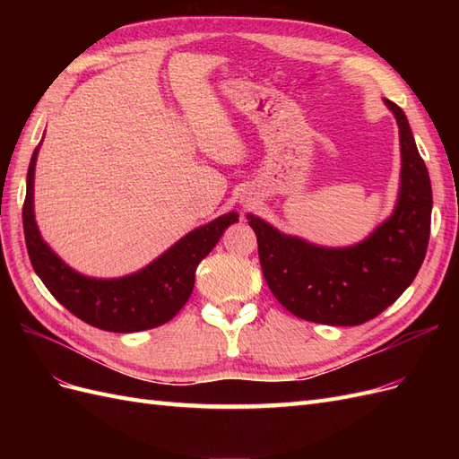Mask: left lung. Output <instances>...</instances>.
<instances>
[{"instance_id":"1","label":"left lung","mask_w":459,"mask_h":459,"mask_svg":"<svg viewBox=\"0 0 459 459\" xmlns=\"http://www.w3.org/2000/svg\"><path fill=\"white\" fill-rule=\"evenodd\" d=\"M385 103L400 128V197L393 216L364 243L349 248L314 247L248 216L264 280L290 314L307 322L366 324L404 293L425 260L433 208L429 172L404 110L388 100Z\"/></svg>"}]
</instances>
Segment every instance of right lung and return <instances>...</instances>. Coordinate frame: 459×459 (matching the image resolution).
<instances>
[{
	"label": "right lung",
	"instance_id": "obj_1",
	"mask_svg": "<svg viewBox=\"0 0 459 459\" xmlns=\"http://www.w3.org/2000/svg\"><path fill=\"white\" fill-rule=\"evenodd\" d=\"M36 157L38 149L30 159L22 204L24 241L32 268L68 312L97 329L134 333L170 322L191 295L199 262L216 247L224 230L239 220L238 212L216 218L211 224L187 233L137 273L120 280L84 277L68 268L39 238L32 206Z\"/></svg>",
	"mask_w": 459,
	"mask_h": 459
}]
</instances>
